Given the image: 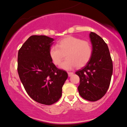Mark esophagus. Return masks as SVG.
Instances as JSON below:
<instances>
[{
  "mask_svg": "<svg viewBox=\"0 0 127 127\" xmlns=\"http://www.w3.org/2000/svg\"><path fill=\"white\" fill-rule=\"evenodd\" d=\"M73 75V72H68V76H72Z\"/></svg>",
  "mask_w": 127,
  "mask_h": 127,
  "instance_id": "34e87169",
  "label": "esophagus"
}]
</instances>
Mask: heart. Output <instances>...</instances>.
<instances>
[{
    "instance_id": "obj_1",
    "label": "heart",
    "mask_w": 127,
    "mask_h": 127,
    "mask_svg": "<svg viewBox=\"0 0 127 127\" xmlns=\"http://www.w3.org/2000/svg\"><path fill=\"white\" fill-rule=\"evenodd\" d=\"M92 54L93 48L90 42L72 36L61 39L49 51V57L55 65H59L66 57L60 65V67L65 70L72 69L76 66L84 67L90 62Z\"/></svg>"
}]
</instances>
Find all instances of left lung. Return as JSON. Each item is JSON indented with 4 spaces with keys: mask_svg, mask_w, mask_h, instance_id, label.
Masks as SVG:
<instances>
[{
    "mask_svg": "<svg viewBox=\"0 0 127 127\" xmlns=\"http://www.w3.org/2000/svg\"><path fill=\"white\" fill-rule=\"evenodd\" d=\"M90 37L93 54L87 65L76 71L80 78L78 87L83 98L95 101L103 97L108 90L113 73V63L109 48L100 36L91 32Z\"/></svg>",
    "mask_w": 127,
    "mask_h": 127,
    "instance_id": "obj_1",
    "label": "left lung"
}]
</instances>
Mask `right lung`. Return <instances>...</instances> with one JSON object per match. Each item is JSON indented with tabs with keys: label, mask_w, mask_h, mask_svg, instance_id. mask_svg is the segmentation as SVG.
Listing matches in <instances>:
<instances>
[{
	"label": "right lung",
	"mask_w": 127,
	"mask_h": 127,
	"mask_svg": "<svg viewBox=\"0 0 127 127\" xmlns=\"http://www.w3.org/2000/svg\"><path fill=\"white\" fill-rule=\"evenodd\" d=\"M54 39L43 35L30 36L18 54V73L25 90L37 103L51 105L62 95L67 73L57 67L49 51Z\"/></svg>",
	"instance_id": "obj_1"
}]
</instances>
